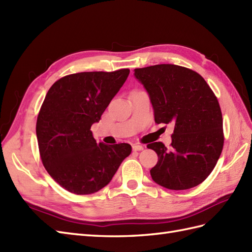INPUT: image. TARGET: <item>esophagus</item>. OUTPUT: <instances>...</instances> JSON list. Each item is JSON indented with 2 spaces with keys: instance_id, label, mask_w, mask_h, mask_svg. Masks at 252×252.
<instances>
[{
  "instance_id": "obj_1",
  "label": "esophagus",
  "mask_w": 252,
  "mask_h": 252,
  "mask_svg": "<svg viewBox=\"0 0 252 252\" xmlns=\"http://www.w3.org/2000/svg\"><path fill=\"white\" fill-rule=\"evenodd\" d=\"M132 150L133 151H143L144 150V146L143 145H140V144H133L132 145Z\"/></svg>"
}]
</instances>
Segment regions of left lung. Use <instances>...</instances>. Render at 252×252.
Masks as SVG:
<instances>
[{
	"mask_svg": "<svg viewBox=\"0 0 252 252\" xmlns=\"http://www.w3.org/2000/svg\"><path fill=\"white\" fill-rule=\"evenodd\" d=\"M150 96L157 124L174 125L172 143L147 145L158 155L153 181L164 188L185 190L211 174L223 147L222 114L217 97L198 72L160 64L134 69Z\"/></svg>",
	"mask_w": 252,
	"mask_h": 252,
	"instance_id": "1",
	"label": "left lung"
}]
</instances>
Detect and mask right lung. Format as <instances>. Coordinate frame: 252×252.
Segmentation results:
<instances>
[{"label":"right lung","mask_w":252,"mask_h":252,"mask_svg":"<svg viewBox=\"0 0 252 252\" xmlns=\"http://www.w3.org/2000/svg\"><path fill=\"white\" fill-rule=\"evenodd\" d=\"M129 71L72 73L48 91L36 123L39 153L48 173L69 192H97L111 182L122 161L130 155L128 143H98L91 130Z\"/></svg>","instance_id":"obj_1"}]
</instances>
